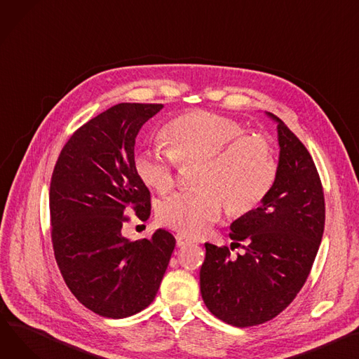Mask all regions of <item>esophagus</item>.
<instances>
[{
    "mask_svg": "<svg viewBox=\"0 0 359 359\" xmlns=\"http://www.w3.org/2000/svg\"><path fill=\"white\" fill-rule=\"evenodd\" d=\"M190 243H192V241H190L189 238L184 236L183 233H177L176 235V244H177V247H184V245H187Z\"/></svg>",
    "mask_w": 359,
    "mask_h": 359,
    "instance_id": "1",
    "label": "esophagus"
}]
</instances>
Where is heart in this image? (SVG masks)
<instances>
[{
	"label": "heart",
	"mask_w": 359,
	"mask_h": 359,
	"mask_svg": "<svg viewBox=\"0 0 359 359\" xmlns=\"http://www.w3.org/2000/svg\"><path fill=\"white\" fill-rule=\"evenodd\" d=\"M163 138L169 150L140 149L134 167L142 183L165 194L176 183L179 163L199 164L195 184L163 199L157 206L160 224L198 236L219 218L222 203L229 215L254 210L271 190L277 163L270 141L247 134L235 119L212 112H189L165 126Z\"/></svg>",
	"instance_id": "b5f03b06"
}]
</instances>
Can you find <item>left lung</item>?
<instances>
[{"mask_svg": "<svg viewBox=\"0 0 359 359\" xmlns=\"http://www.w3.org/2000/svg\"><path fill=\"white\" fill-rule=\"evenodd\" d=\"M277 124L276 182L261 205L231 224V240L245 241L231 258L226 247L206 243L201 293L212 315L238 326L276 318L306 283L325 228V198L316 165L281 119ZM240 245V244H238Z\"/></svg>", "mask_w": 359, "mask_h": 359, "instance_id": "obj_1", "label": "left lung"}]
</instances>
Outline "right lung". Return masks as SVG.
Listing matches in <instances>:
<instances>
[{
  "instance_id": "add662e5",
  "label": "right lung",
  "mask_w": 359,
  "mask_h": 359,
  "mask_svg": "<svg viewBox=\"0 0 359 359\" xmlns=\"http://www.w3.org/2000/svg\"><path fill=\"white\" fill-rule=\"evenodd\" d=\"M161 104L123 102L74 133L60 151L49 206L56 262L69 290L100 316L123 319L156 297L176 245L157 229L150 240L123 235L133 209L150 217V192L134 167L135 138Z\"/></svg>"
}]
</instances>
